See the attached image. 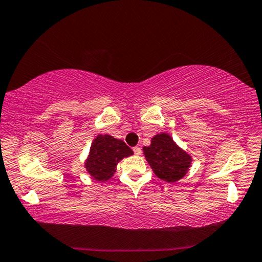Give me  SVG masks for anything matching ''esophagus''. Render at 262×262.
I'll list each match as a JSON object with an SVG mask.
<instances>
[{
    "label": "esophagus",
    "mask_w": 262,
    "mask_h": 262,
    "mask_svg": "<svg viewBox=\"0 0 262 262\" xmlns=\"http://www.w3.org/2000/svg\"><path fill=\"white\" fill-rule=\"evenodd\" d=\"M134 152H135L136 156H140V154H141V148L139 146H136V147H134Z\"/></svg>",
    "instance_id": "1"
}]
</instances>
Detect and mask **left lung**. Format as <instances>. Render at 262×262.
<instances>
[{"label": "left lung", "instance_id": "8db88e82", "mask_svg": "<svg viewBox=\"0 0 262 262\" xmlns=\"http://www.w3.org/2000/svg\"><path fill=\"white\" fill-rule=\"evenodd\" d=\"M145 159L162 181L178 182L189 170L192 157L175 143L173 137L161 132L153 137L149 146L143 147Z\"/></svg>", "mask_w": 262, "mask_h": 262}]
</instances>
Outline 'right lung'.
<instances>
[{
  "instance_id": "1",
  "label": "right lung",
  "mask_w": 262,
  "mask_h": 262,
  "mask_svg": "<svg viewBox=\"0 0 262 262\" xmlns=\"http://www.w3.org/2000/svg\"><path fill=\"white\" fill-rule=\"evenodd\" d=\"M134 154L123 140L110 135H97L93 140L84 168L98 182H105L114 177L118 162Z\"/></svg>"
}]
</instances>
